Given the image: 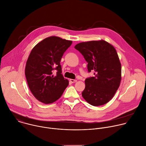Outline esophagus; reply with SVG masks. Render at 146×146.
I'll return each instance as SVG.
<instances>
[{
    "label": "esophagus",
    "instance_id": "34e87169",
    "mask_svg": "<svg viewBox=\"0 0 146 146\" xmlns=\"http://www.w3.org/2000/svg\"><path fill=\"white\" fill-rule=\"evenodd\" d=\"M70 81L72 83H75V82H77V80L72 79H70Z\"/></svg>",
    "mask_w": 146,
    "mask_h": 146
}]
</instances>
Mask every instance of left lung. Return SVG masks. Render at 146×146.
I'll return each instance as SVG.
<instances>
[{
  "label": "left lung",
  "instance_id": "obj_1",
  "mask_svg": "<svg viewBox=\"0 0 146 146\" xmlns=\"http://www.w3.org/2000/svg\"><path fill=\"white\" fill-rule=\"evenodd\" d=\"M75 48L83 56L89 72L95 76L85 79L83 98L95 106L108 103L113 97L121 80V65L113 45L102 40L83 42Z\"/></svg>",
  "mask_w": 146,
  "mask_h": 146
}]
</instances>
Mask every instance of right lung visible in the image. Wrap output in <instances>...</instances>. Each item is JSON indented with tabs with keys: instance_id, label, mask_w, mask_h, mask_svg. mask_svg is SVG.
<instances>
[{
	"instance_id": "1",
	"label": "right lung",
	"mask_w": 146,
	"mask_h": 146,
	"mask_svg": "<svg viewBox=\"0 0 146 146\" xmlns=\"http://www.w3.org/2000/svg\"><path fill=\"white\" fill-rule=\"evenodd\" d=\"M72 41L51 36L38 43L26 62L25 76L29 89L39 101L51 104L62 96L69 84L62 74L60 61ZM56 74H54V71Z\"/></svg>"
}]
</instances>
